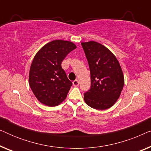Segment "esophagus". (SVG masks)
<instances>
[{"label":"esophagus","instance_id":"1","mask_svg":"<svg viewBox=\"0 0 151 151\" xmlns=\"http://www.w3.org/2000/svg\"><path fill=\"white\" fill-rule=\"evenodd\" d=\"M73 85L74 86H78V85H79V82H78V80H74V81L73 82Z\"/></svg>","mask_w":151,"mask_h":151}]
</instances>
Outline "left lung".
Returning <instances> with one entry per match:
<instances>
[{
	"mask_svg": "<svg viewBox=\"0 0 151 151\" xmlns=\"http://www.w3.org/2000/svg\"><path fill=\"white\" fill-rule=\"evenodd\" d=\"M91 73V88L84 93L86 104L105 110L114 105L120 96L124 78L115 55L100 43L82 42Z\"/></svg>",
	"mask_w": 151,
	"mask_h": 151,
	"instance_id": "8db88e82",
	"label": "left lung"
}]
</instances>
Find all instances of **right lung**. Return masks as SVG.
I'll list each match as a JSON object with an SVG mask.
<instances>
[{
  "label": "right lung",
  "mask_w": 151,
  "mask_h": 151,
  "mask_svg": "<svg viewBox=\"0 0 151 151\" xmlns=\"http://www.w3.org/2000/svg\"><path fill=\"white\" fill-rule=\"evenodd\" d=\"M76 48L73 42L56 40L44 45L31 65L29 83L39 102L49 106L61 104L67 98L72 82L61 63L68 53Z\"/></svg>",
  "instance_id": "add662e5"
}]
</instances>
